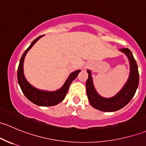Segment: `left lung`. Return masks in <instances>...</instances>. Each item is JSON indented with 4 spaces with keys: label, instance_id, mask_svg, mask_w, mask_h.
<instances>
[{
    "label": "left lung",
    "instance_id": "left-lung-1",
    "mask_svg": "<svg viewBox=\"0 0 146 146\" xmlns=\"http://www.w3.org/2000/svg\"><path fill=\"white\" fill-rule=\"evenodd\" d=\"M129 58L130 64V73L122 89L114 97L104 98L97 92L91 76L90 70H87L88 78L86 81V92L90 103L94 108L102 111H115L126 106L134 96L139 83V73L138 66L131 50L128 48H120Z\"/></svg>",
    "mask_w": 146,
    "mask_h": 146
}]
</instances>
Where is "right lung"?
Returning <instances> with one entry per match:
<instances>
[{"label":"right lung","instance_id":"obj_1","mask_svg":"<svg viewBox=\"0 0 146 146\" xmlns=\"http://www.w3.org/2000/svg\"><path fill=\"white\" fill-rule=\"evenodd\" d=\"M43 36L44 35H42V36H39V37L35 39L22 56L20 61V64H19L18 68H17V80H18V83L23 94L25 95L26 98L29 101H31L36 105L48 107V106L56 105L58 103L64 100L66 94H67L68 90L70 83L73 80L76 79L78 73L80 72V70H78L70 73L66 81L65 82L64 85L56 91L48 92V91L40 90L36 89L35 87L31 85L26 80L24 76V72H23V64H24L25 57L28 51L32 48V46Z\"/></svg>","mask_w":146,"mask_h":146}]
</instances>
